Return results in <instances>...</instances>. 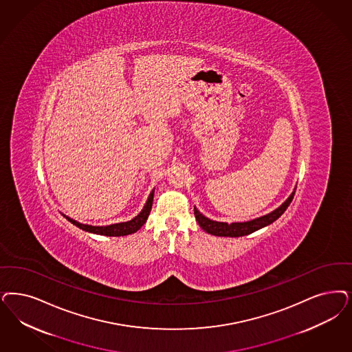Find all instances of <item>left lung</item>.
Wrapping results in <instances>:
<instances>
[{
  "instance_id": "obj_1",
  "label": "left lung",
  "mask_w": 352,
  "mask_h": 352,
  "mask_svg": "<svg viewBox=\"0 0 352 352\" xmlns=\"http://www.w3.org/2000/svg\"><path fill=\"white\" fill-rule=\"evenodd\" d=\"M294 195H295V192H292L290 197L276 210H273L272 213H269L267 216H263L260 219L248 221V222H234V223L229 225L226 222L212 221V219H206V216H203L196 208H194L195 219L199 222L200 228L206 231L208 234L217 235V236H234V238L235 236H243V235L252 234L254 231L258 230L264 226H267L272 222H274L276 219H278L285 213L287 206H290L291 201L294 199Z\"/></svg>"
}]
</instances>
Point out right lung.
Segmentation results:
<instances>
[{
    "instance_id": "1",
    "label": "right lung",
    "mask_w": 352,
    "mask_h": 352,
    "mask_svg": "<svg viewBox=\"0 0 352 352\" xmlns=\"http://www.w3.org/2000/svg\"><path fill=\"white\" fill-rule=\"evenodd\" d=\"M153 194L155 190L151 192L148 200H146V206L143 208V210L131 221L127 222H121V223H114V225H109V226H91V225H83L79 223L74 219H69L73 225L78 226L82 230L88 231V232H94V234H98V235H107V236H123V235H129V234H133L139 230L144 223H146V219L151 213L152 209V204H153Z\"/></svg>"
}]
</instances>
